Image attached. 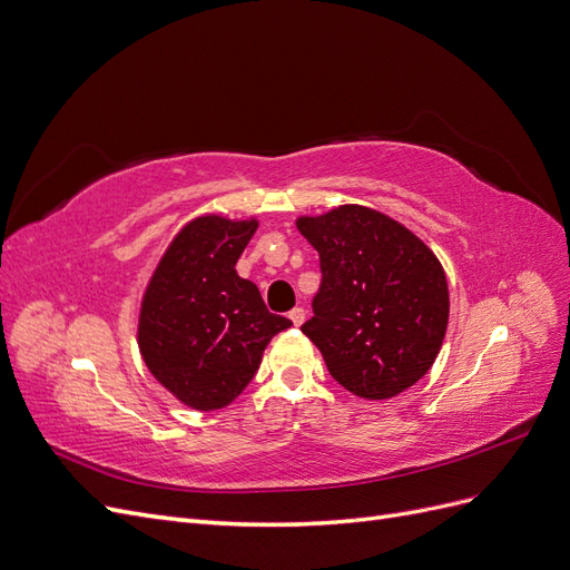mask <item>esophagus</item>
I'll return each instance as SVG.
<instances>
[{"label":"esophagus","instance_id":"esophagus-1","mask_svg":"<svg viewBox=\"0 0 570 570\" xmlns=\"http://www.w3.org/2000/svg\"><path fill=\"white\" fill-rule=\"evenodd\" d=\"M289 318H292V323H295V325H302L304 318H306V312H304L302 306H295V308H292V312H289Z\"/></svg>","mask_w":570,"mask_h":570}]
</instances>
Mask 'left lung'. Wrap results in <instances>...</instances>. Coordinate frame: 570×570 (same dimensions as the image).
Here are the masks:
<instances>
[{"mask_svg":"<svg viewBox=\"0 0 570 570\" xmlns=\"http://www.w3.org/2000/svg\"><path fill=\"white\" fill-rule=\"evenodd\" d=\"M297 228L321 258L314 316L302 333L331 375L364 400H390L419 383L450 318L435 254L396 220L356 204L299 218Z\"/></svg>","mask_w":570,"mask_h":570,"instance_id":"obj_1","label":"left lung"}]
</instances>
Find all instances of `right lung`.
I'll return each mask as SVG.
<instances>
[{
    "instance_id": "add662e5",
    "label": "right lung",
    "mask_w": 570,
    "mask_h": 570,
    "mask_svg": "<svg viewBox=\"0 0 570 570\" xmlns=\"http://www.w3.org/2000/svg\"><path fill=\"white\" fill-rule=\"evenodd\" d=\"M256 220L202 216L176 235L145 292L137 342L151 375L187 406H228L292 325L271 314L235 264Z\"/></svg>"
}]
</instances>
